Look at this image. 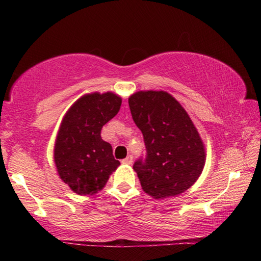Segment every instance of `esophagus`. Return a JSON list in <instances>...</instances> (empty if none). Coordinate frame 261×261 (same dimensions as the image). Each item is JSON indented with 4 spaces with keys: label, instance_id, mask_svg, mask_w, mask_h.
Masks as SVG:
<instances>
[{
    "label": "esophagus",
    "instance_id": "1",
    "mask_svg": "<svg viewBox=\"0 0 261 261\" xmlns=\"http://www.w3.org/2000/svg\"><path fill=\"white\" fill-rule=\"evenodd\" d=\"M132 163H133V156L132 155H127V158L122 160V164H127V165H130Z\"/></svg>",
    "mask_w": 261,
    "mask_h": 261
}]
</instances>
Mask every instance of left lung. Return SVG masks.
Instances as JSON below:
<instances>
[{
  "label": "left lung",
  "instance_id": "obj_1",
  "mask_svg": "<svg viewBox=\"0 0 261 261\" xmlns=\"http://www.w3.org/2000/svg\"><path fill=\"white\" fill-rule=\"evenodd\" d=\"M128 103L144 135L146 155L133 165L142 190L155 199L188 190L205 163L204 146L188 113L165 91H139Z\"/></svg>",
  "mask_w": 261,
  "mask_h": 261
}]
</instances>
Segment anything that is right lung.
I'll use <instances>...</instances> for the list:
<instances>
[{"instance_id":"1","label":"right lung","mask_w":261,"mask_h":261,"mask_svg":"<svg viewBox=\"0 0 261 261\" xmlns=\"http://www.w3.org/2000/svg\"><path fill=\"white\" fill-rule=\"evenodd\" d=\"M121 97L94 94L81 97L64 116L55 146V163L59 177L78 195L101 190L120 165L109 142L101 138L105 124L120 110Z\"/></svg>"}]
</instances>
